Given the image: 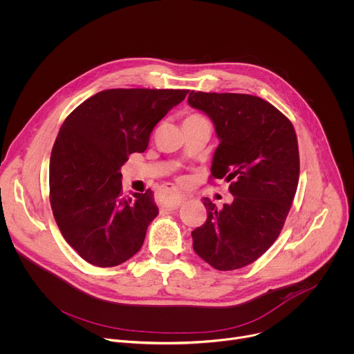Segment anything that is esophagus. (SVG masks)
I'll use <instances>...</instances> for the list:
<instances>
[{"label":"esophagus","mask_w":354,"mask_h":354,"mask_svg":"<svg viewBox=\"0 0 354 354\" xmlns=\"http://www.w3.org/2000/svg\"><path fill=\"white\" fill-rule=\"evenodd\" d=\"M167 194L169 197L168 207H179L186 200V197L183 194H180L178 190H175V189H167Z\"/></svg>","instance_id":"esophagus-1"}]
</instances>
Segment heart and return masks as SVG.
<instances>
[{
    "mask_svg": "<svg viewBox=\"0 0 354 354\" xmlns=\"http://www.w3.org/2000/svg\"><path fill=\"white\" fill-rule=\"evenodd\" d=\"M203 120H205L203 115H200V114H197V113H192V114H189V115L185 118L183 122H194V121H203Z\"/></svg>",
    "mask_w": 354,
    "mask_h": 354,
    "instance_id": "heart-1",
    "label": "heart"
}]
</instances>
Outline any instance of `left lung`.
Returning a JSON list of instances; mask_svg holds the SVG:
<instances>
[{"mask_svg": "<svg viewBox=\"0 0 354 354\" xmlns=\"http://www.w3.org/2000/svg\"><path fill=\"white\" fill-rule=\"evenodd\" d=\"M221 140L211 176L230 182L232 204L203 198L208 218L192 232L196 254L216 270H236L263 255L277 240L299 180V150L292 122L273 104L247 93H189Z\"/></svg>", "mask_w": 354, "mask_h": 354, "instance_id": "obj_1", "label": "left lung"}]
</instances>
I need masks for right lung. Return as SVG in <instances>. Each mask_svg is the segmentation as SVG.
Masks as SVG:
<instances>
[{"label":"right lung","mask_w":354,"mask_h":354,"mask_svg":"<svg viewBox=\"0 0 354 354\" xmlns=\"http://www.w3.org/2000/svg\"><path fill=\"white\" fill-rule=\"evenodd\" d=\"M187 89H106L64 120L49 162V200L64 240L88 263L113 268L133 257L158 215L150 189L124 198L121 167L147 149L157 122Z\"/></svg>","instance_id":"add662e5"}]
</instances>
